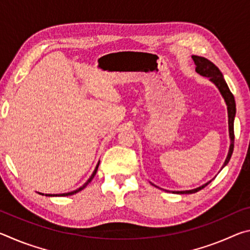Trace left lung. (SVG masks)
<instances>
[{
  "instance_id": "obj_1",
  "label": "left lung",
  "mask_w": 250,
  "mask_h": 250,
  "mask_svg": "<svg viewBox=\"0 0 250 250\" xmlns=\"http://www.w3.org/2000/svg\"><path fill=\"white\" fill-rule=\"evenodd\" d=\"M192 58H193L194 65H195L196 73L200 74L201 76H203V77L209 78V82L213 83L215 86L217 87V89L219 90V92H221V95L224 98V100H225L226 105H227L228 132H229L230 145H229V150H228V154H227L226 159H225V162H224L223 167H222V168H223V167H225L227 166L228 162H229V160L231 158V154H232V151H234V139H235V135H234V120H235V116H236L235 98L230 92L229 88H228L225 79H224V76L221 73V70H219L217 67L213 64V62L208 61V59H206L204 57L195 56V55H193ZM210 181H208L205 184H203L202 186H198V188H196L188 189V191H173V193H176V194L195 193V192L200 191V189L204 188L206 185H208L210 183ZM152 185H154V184H152ZM156 188H158V186H156ZM161 189H162V188H161ZM164 191H167V189H164ZM167 192H170V191H167Z\"/></svg>"
}]
</instances>
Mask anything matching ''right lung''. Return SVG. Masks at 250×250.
Masks as SVG:
<instances>
[{
    "label": "right lung",
    "instance_id": "right-lung-1",
    "mask_svg": "<svg viewBox=\"0 0 250 250\" xmlns=\"http://www.w3.org/2000/svg\"><path fill=\"white\" fill-rule=\"evenodd\" d=\"M99 163H100V161L98 162V164H97L96 166V167H95V171L92 172V174H91V176L89 177V179L87 180V182L86 183H84L83 186H80L79 188H77V189H75V191H71V192H68V193H62V194H45V196H70V195H74V194H76V193H78V192H80L82 191V189H83L84 188H86V186L90 183L91 182V180L94 179L95 177V175H96V173H97V170H98V167H99ZM41 195H44L43 193H40Z\"/></svg>",
    "mask_w": 250,
    "mask_h": 250
}]
</instances>
